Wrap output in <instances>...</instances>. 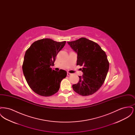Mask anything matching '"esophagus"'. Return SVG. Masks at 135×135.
Instances as JSON below:
<instances>
[{"mask_svg": "<svg viewBox=\"0 0 135 135\" xmlns=\"http://www.w3.org/2000/svg\"><path fill=\"white\" fill-rule=\"evenodd\" d=\"M72 75L71 73H69V72H67V75L68 76H69V75Z\"/></svg>", "mask_w": 135, "mask_h": 135, "instance_id": "1", "label": "esophagus"}]
</instances>
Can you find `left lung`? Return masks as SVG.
I'll return each instance as SVG.
<instances>
[{
	"instance_id": "1",
	"label": "left lung",
	"mask_w": 135,
	"mask_h": 135,
	"mask_svg": "<svg viewBox=\"0 0 135 135\" xmlns=\"http://www.w3.org/2000/svg\"><path fill=\"white\" fill-rule=\"evenodd\" d=\"M67 43L77 54V65L83 66V75L79 76L73 90L83 96L91 95L100 89L109 70L105 52L96 42L84 37Z\"/></svg>"
}]
</instances>
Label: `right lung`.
<instances>
[{
  "instance_id": "add662e5",
  "label": "right lung",
  "mask_w": 135,
  "mask_h": 135,
  "mask_svg": "<svg viewBox=\"0 0 135 135\" xmlns=\"http://www.w3.org/2000/svg\"><path fill=\"white\" fill-rule=\"evenodd\" d=\"M66 41L57 42L44 38L34 42L26 51L22 65L23 72L31 90L40 96H51L57 93L62 80L66 77L64 70L56 71V57L64 46Z\"/></svg>"
}]
</instances>
